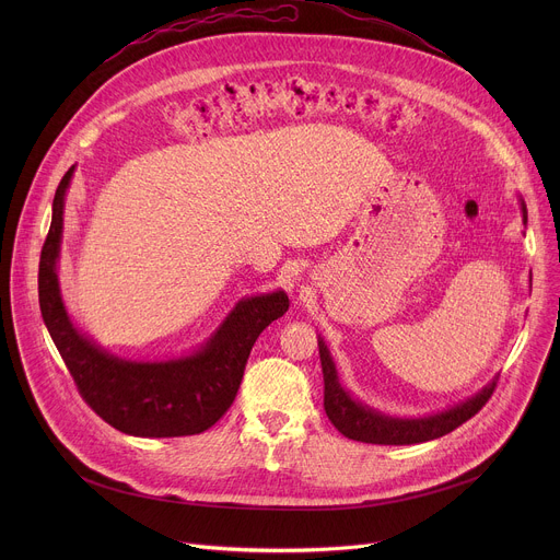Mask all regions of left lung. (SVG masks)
<instances>
[{"mask_svg":"<svg viewBox=\"0 0 560 560\" xmlns=\"http://www.w3.org/2000/svg\"><path fill=\"white\" fill-rule=\"evenodd\" d=\"M518 203H521L523 221L527 223V208L521 195H518ZM529 288H532V272H529ZM318 357H322V368H324V385H326L324 408L328 419L343 436L361 443H372V445H415V443H425V441L445 436L447 432L456 430L460 423L471 419L488 404V398L492 396L499 381L494 376L486 387H481L476 394L465 398V401L447 410L432 412L425 417H392L359 401V398L341 383L332 352L322 335H318Z\"/></svg>","mask_w":560,"mask_h":560,"instance_id":"8db88e82","label":"left lung"}]
</instances>
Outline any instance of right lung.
I'll return each mask as SVG.
<instances>
[{"mask_svg": "<svg viewBox=\"0 0 560 560\" xmlns=\"http://www.w3.org/2000/svg\"><path fill=\"white\" fill-rule=\"evenodd\" d=\"M74 166L52 199V221L39 259V307L52 343L79 394L115 430L143 436H190L212 428L232 406L259 335L283 316V290L244 296L221 326L192 352L173 359H126L108 352L79 328L61 296L59 255L63 208Z\"/></svg>", "mask_w": 560, "mask_h": 560, "instance_id": "right-lung-1", "label": "right lung"}]
</instances>
